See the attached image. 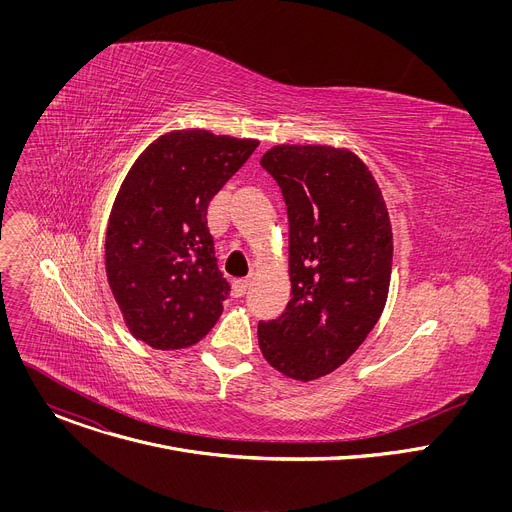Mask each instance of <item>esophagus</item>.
I'll return each instance as SVG.
<instances>
[{
	"label": "esophagus",
	"mask_w": 512,
	"mask_h": 512,
	"mask_svg": "<svg viewBox=\"0 0 512 512\" xmlns=\"http://www.w3.org/2000/svg\"><path fill=\"white\" fill-rule=\"evenodd\" d=\"M247 289H249V279H237V281H233V296H235V298L245 296Z\"/></svg>",
	"instance_id": "1"
}]
</instances>
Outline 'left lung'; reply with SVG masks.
I'll return each instance as SVG.
<instances>
[{"mask_svg": "<svg viewBox=\"0 0 512 512\" xmlns=\"http://www.w3.org/2000/svg\"><path fill=\"white\" fill-rule=\"evenodd\" d=\"M261 166L287 206L291 300L277 320L259 322V348L275 371L308 383L336 371L379 322L391 218L373 172L346 148L281 143Z\"/></svg>", "mask_w": 512, "mask_h": 512, "instance_id": "1", "label": "left lung"}]
</instances>
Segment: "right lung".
I'll use <instances>...</instances> for the list:
<instances>
[{"mask_svg":"<svg viewBox=\"0 0 512 512\" xmlns=\"http://www.w3.org/2000/svg\"><path fill=\"white\" fill-rule=\"evenodd\" d=\"M257 145L198 127L174 129L129 168L109 214L105 271L133 338L180 350L221 318L229 283L216 267L206 208Z\"/></svg>","mask_w":512,"mask_h":512,"instance_id":"right-lung-1","label":"right lung"}]
</instances>
